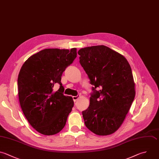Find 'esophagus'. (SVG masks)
<instances>
[{"instance_id": "esophagus-1", "label": "esophagus", "mask_w": 159, "mask_h": 159, "mask_svg": "<svg viewBox=\"0 0 159 159\" xmlns=\"http://www.w3.org/2000/svg\"><path fill=\"white\" fill-rule=\"evenodd\" d=\"M80 98V96L79 95H77L76 96H73V99L74 101V102H76L77 101V99Z\"/></svg>"}]
</instances>
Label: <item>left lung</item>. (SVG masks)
<instances>
[{
  "mask_svg": "<svg viewBox=\"0 0 159 159\" xmlns=\"http://www.w3.org/2000/svg\"><path fill=\"white\" fill-rule=\"evenodd\" d=\"M78 53L93 85L89 106L82 112L85 125L96 135H110L120 127L135 98L130 66L124 56L104 45L83 48Z\"/></svg>",
  "mask_w": 159,
  "mask_h": 159,
  "instance_id": "obj_1",
  "label": "left lung"
}]
</instances>
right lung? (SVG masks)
<instances>
[{
    "label": "right lung",
    "mask_w": 159,
    "mask_h": 159,
    "mask_svg": "<svg viewBox=\"0 0 159 159\" xmlns=\"http://www.w3.org/2000/svg\"><path fill=\"white\" fill-rule=\"evenodd\" d=\"M76 55V48L45 49L29 57L20 69L17 81L20 104L30 124L42 134H56L66 124L74 102L63 94L61 80ZM57 83L60 88L54 92Z\"/></svg>",
    "instance_id": "1"
}]
</instances>
